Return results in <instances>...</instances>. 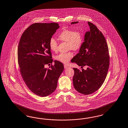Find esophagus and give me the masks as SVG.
<instances>
[{
	"label": "esophagus",
	"instance_id": "esophagus-1",
	"mask_svg": "<svg viewBox=\"0 0 128 128\" xmlns=\"http://www.w3.org/2000/svg\"><path fill=\"white\" fill-rule=\"evenodd\" d=\"M68 67H69V66H67V65H64V69H65L68 68Z\"/></svg>",
	"mask_w": 128,
	"mask_h": 128
}]
</instances>
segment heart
Listing matches in <instances>:
<instances>
[{
  "mask_svg": "<svg viewBox=\"0 0 128 128\" xmlns=\"http://www.w3.org/2000/svg\"><path fill=\"white\" fill-rule=\"evenodd\" d=\"M60 41L67 42L68 50H78L82 47L84 43V36L79 30L74 31L70 29H64L58 34ZM49 46L50 50L55 52L57 50L58 42L55 38H51L49 41ZM73 56V53L70 52L67 53H61L55 56L56 60L64 64H67Z\"/></svg>",
  "mask_w": 128,
  "mask_h": 128,
  "instance_id": "heart-1",
  "label": "heart"
}]
</instances>
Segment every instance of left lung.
Returning a JSON list of instances; mask_svg holds the SVG:
<instances>
[{"instance_id":"1","label":"left lung","mask_w":128,"mask_h":128,"mask_svg":"<svg viewBox=\"0 0 128 128\" xmlns=\"http://www.w3.org/2000/svg\"><path fill=\"white\" fill-rule=\"evenodd\" d=\"M78 22H73L74 24ZM90 31L86 32L82 47L72 59L78 66L87 67L81 70L73 68V82L76 91L89 95L100 88L105 80L110 65L107 43L102 33L93 24L88 22Z\"/></svg>"}]
</instances>
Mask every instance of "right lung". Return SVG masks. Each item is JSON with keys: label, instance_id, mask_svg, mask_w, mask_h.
<instances>
[{"label": "right lung", "instance_id": "add662e5", "mask_svg": "<svg viewBox=\"0 0 128 128\" xmlns=\"http://www.w3.org/2000/svg\"><path fill=\"white\" fill-rule=\"evenodd\" d=\"M59 26L58 23H34L23 32L18 48L20 72L30 90L40 96H46L54 92L64 70L62 62L52 64L49 40Z\"/></svg>", "mask_w": 128, "mask_h": 128}]
</instances>
